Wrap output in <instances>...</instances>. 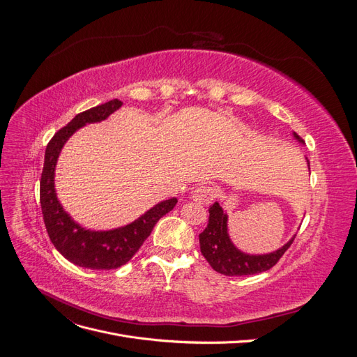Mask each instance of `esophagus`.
Instances as JSON below:
<instances>
[{
    "label": "esophagus",
    "mask_w": 357,
    "mask_h": 357,
    "mask_svg": "<svg viewBox=\"0 0 357 357\" xmlns=\"http://www.w3.org/2000/svg\"><path fill=\"white\" fill-rule=\"evenodd\" d=\"M214 197H215V190L207 185L198 186L192 190V199L199 202V204H204V205L210 204Z\"/></svg>",
    "instance_id": "34e87169"
}]
</instances>
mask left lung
<instances>
[{
	"instance_id": "obj_1",
	"label": "left lung",
	"mask_w": 357,
	"mask_h": 357,
	"mask_svg": "<svg viewBox=\"0 0 357 357\" xmlns=\"http://www.w3.org/2000/svg\"><path fill=\"white\" fill-rule=\"evenodd\" d=\"M291 135L298 143L304 144V139L296 132H291ZM305 160L310 169V162L307 158ZM208 213L207 228L199 234L201 253L207 259V262L214 271L223 275H252L268 271L269 268H273L278 262V259L284 255L295 238L294 235L284 245L274 252L262 255L245 253L232 243L228 231V214L223 211L218 201L210 205Z\"/></svg>"
}]
</instances>
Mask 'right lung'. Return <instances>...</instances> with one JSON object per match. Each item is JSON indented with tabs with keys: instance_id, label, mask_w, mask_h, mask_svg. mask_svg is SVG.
<instances>
[{
	"instance_id": "right-lung-1",
	"label": "right lung",
	"mask_w": 357,
	"mask_h": 357,
	"mask_svg": "<svg viewBox=\"0 0 357 357\" xmlns=\"http://www.w3.org/2000/svg\"><path fill=\"white\" fill-rule=\"evenodd\" d=\"M121 107L122 101L112 100L75 116L49 142L41 172L40 204L49 238L71 264L89 269H116L125 265L143 245L156 222L177 204V198L160 201L134 222L109 231L86 229L63 210L55 189V171L63 146L80 128L105 121Z\"/></svg>"
}]
</instances>
